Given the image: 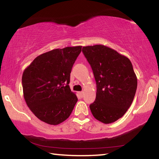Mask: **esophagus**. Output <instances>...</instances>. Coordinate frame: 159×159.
Segmentation results:
<instances>
[{
  "mask_svg": "<svg viewBox=\"0 0 159 159\" xmlns=\"http://www.w3.org/2000/svg\"><path fill=\"white\" fill-rule=\"evenodd\" d=\"M79 94L80 97H83V91H81V92H79Z\"/></svg>",
  "mask_w": 159,
  "mask_h": 159,
  "instance_id": "1",
  "label": "esophagus"
}]
</instances>
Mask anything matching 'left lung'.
Listing matches in <instances>:
<instances>
[{"label": "left lung", "instance_id": "1", "mask_svg": "<svg viewBox=\"0 0 159 159\" xmlns=\"http://www.w3.org/2000/svg\"><path fill=\"white\" fill-rule=\"evenodd\" d=\"M93 71L96 99L90 105L97 120L114 123L128 111L135 95L138 79L130 60L103 45L83 47Z\"/></svg>", "mask_w": 159, "mask_h": 159}]
</instances>
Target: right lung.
I'll return each mask as SVG.
<instances>
[{
    "instance_id": "obj_1",
    "label": "right lung",
    "mask_w": 159,
    "mask_h": 159,
    "mask_svg": "<svg viewBox=\"0 0 159 159\" xmlns=\"http://www.w3.org/2000/svg\"><path fill=\"white\" fill-rule=\"evenodd\" d=\"M81 48H58L41 54L23 72L26 103L39 119L48 124L58 125L66 120L78 101L69 83Z\"/></svg>"
}]
</instances>
